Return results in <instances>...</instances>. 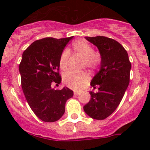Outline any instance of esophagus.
Returning <instances> with one entry per match:
<instances>
[{"mask_svg":"<svg viewBox=\"0 0 150 150\" xmlns=\"http://www.w3.org/2000/svg\"><path fill=\"white\" fill-rule=\"evenodd\" d=\"M80 94V92H77V91H75V92H74V95H76V96H77V95H79V94Z\"/></svg>","mask_w":150,"mask_h":150,"instance_id":"34e87169","label":"esophagus"}]
</instances>
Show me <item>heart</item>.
<instances>
[{"mask_svg":"<svg viewBox=\"0 0 150 150\" xmlns=\"http://www.w3.org/2000/svg\"><path fill=\"white\" fill-rule=\"evenodd\" d=\"M72 49L75 53L85 58V64L89 68H95L100 65L101 56L100 53L94 51V49L90 44L85 40H77L72 44ZM70 53L67 49L61 53L59 59V66L61 70L67 68L69 59ZM63 82L68 87L79 89L87 82V76L83 73H75L73 71L66 72L63 75Z\"/></svg>","mask_w":150,"mask_h":150,"instance_id":"heart-1","label":"heart"}]
</instances>
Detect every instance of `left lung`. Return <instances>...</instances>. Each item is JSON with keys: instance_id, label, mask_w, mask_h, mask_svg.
I'll use <instances>...</instances> for the list:
<instances>
[{"instance_id": "obj_1", "label": "left lung", "mask_w": 150, "mask_h": 150, "mask_svg": "<svg viewBox=\"0 0 150 150\" xmlns=\"http://www.w3.org/2000/svg\"><path fill=\"white\" fill-rule=\"evenodd\" d=\"M85 39L97 47L101 56L99 72L90 85L98 92H90L91 99L84 111L89 117L104 120L112 113L121 101L130 82L131 63L127 51L116 40L106 37Z\"/></svg>"}]
</instances>
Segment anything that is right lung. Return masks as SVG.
Segmentation results:
<instances>
[{"mask_svg": "<svg viewBox=\"0 0 150 150\" xmlns=\"http://www.w3.org/2000/svg\"><path fill=\"white\" fill-rule=\"evenodd\" d=\"M73 38H44L22 53L19 66L22 90L31 109L44 122L59 120L65 113L66 101L73 96V91L66 87L61 90L51 88L52 82H61L58 72L60 56Z\"/></svg>", "mask_w": 150, "mask_h": 150, "instance_id": "right-lung-1", "label": "right lung"}]
</instances>
